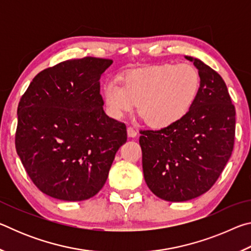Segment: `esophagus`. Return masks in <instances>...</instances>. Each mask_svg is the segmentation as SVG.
I'll list each match as a JSON object with an SVG mask.
<instances>
[{"instance_id":"34e87169","label":"esophagus","mask_w":251,"mask_h":251,"mask_svg":"<svg viewBox=\"0 0 251 251\" xmlns=\"http://www.w3.org/2000/svg\"><path fill=\"white\" fill-rule=\"evenodd\" d=\"M127 135H128V137H136L137 136V131L134 129V127L128 126L127 127Z\"/></svg>"}]
</instances>
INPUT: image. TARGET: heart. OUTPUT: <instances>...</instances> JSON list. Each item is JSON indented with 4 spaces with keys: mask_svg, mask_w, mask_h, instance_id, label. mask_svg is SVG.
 <instances>
[{
    "mask_svg": "<svg viewBox=\"0 0 251 251\" xmlns=\"http://www.w3.org/2000/svg\"><path fill=\"white\" fill-rule=\"evenodd\" d=\"M124 85L108 80L103 96L108 113L121 118L133 112L148 126L163 128L185 115L201 87V75L188 63H164L146 69L129 70L122 76Z\"/></svg>",
    "mask_w": 251,
    "mask_h": 251,
    "instance_id": "1",
    "label": "heart"
}]
</instances>
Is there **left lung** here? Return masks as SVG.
<instances>
[{
    "instance_id": "left-lung-1",
    "label": "left lung",
    "mask_w": 251,
    "mask_h": 251,
    "mask_svg": "<svg viewBox=\"0 0 251 251\" xmlns=\"http://www.w3.org/2000/svg\"><path fill=\"white\" fill-rule=\"evenodd\" d=\"M201 87L192 107L172 125L141 130L147 186L167 201H186L208 192L223 173L235 144L236 110L226 84L201 59Z\"/></svg>"
}]
</instances>
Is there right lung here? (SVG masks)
Returning <instances> with one entry per match:
<instances>
[{
	"mask_svg": "<svg viewBox=\"0 0 251 251\" xmlns=\"http://www.w3.org/2000/svg\"><path fill=\"white\" fill-rule=\"evenodd\" d=\"M112 59H69L40 72L18 106L15 148L42 193L86 201L103 188L126 125L106 115L101 74Z\"/></svg>",
	"mask_w": 251,
	"mask_h": 251,
	"instance_id": "right-lung-1",
	"label": "right lung"
}]
</instances>
